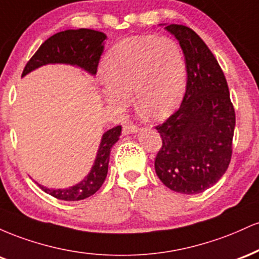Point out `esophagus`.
Returning a JSON list of instances; mask_svg holds the SVG:
<instances>
[{
  "mask_svg": "<svg viewBox=\"0 0 259 259\" xmlns=\"http://www.w3.org/2000/svg\"><path fill=\"white\" fill-rule=\"evenodd\" d=\"M139 132V127L134 125L132 123H126L125 125L123 126V135H129V134H135Z\"/></svg>",
  "mask_w": 259,
  "mask_h": 259,
  "instance_id": "1",
  "label": "esophagus"
}]
</instances>
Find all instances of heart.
I'll return each mask as SVG.
<instances>
[{
  "label": "heart",
  "instance_id": "heart-1",
  "mask_svg": "<svg viewBox=\"0 0 259 259\" xmlns=\"http://www.w3.org/2000/svg\"><path fill=\"white\" fill-rule=\"evenodd\" d=\"M102 72V96L115 108H125L134 92L140 111L163 118L185 94V57L179 44L168 36L124 38L103 58Z\"/></svg>",
  "mask_w": 259,
  "mask_h": 259
}]
</instances>
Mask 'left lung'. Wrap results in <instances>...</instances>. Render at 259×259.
I'll list each match as a JSON object with an SVG mask.
<instances>
[{"label": "left lung", "instance_id": "left-lung-1", "mask_svg": "<svg viewBox=\"0 0 259 259\" xmlns=\"http://www.w3.org/2000/svg\"><path fill=\"white\" fill-rule=\"evenodd\" d=\"M165 29L177 37L185 56L187 82L180 108L156 126L162 147L154 169L168 189L201 194L218 183L230 163L234 106L224 73L203 40L185 25Z\"/></svg>", "mask_w": 259, "mask_h": 259}]
</instances>
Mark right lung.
<instances>
[{
    "mask_svg": "<svg viewBox=\"0 0 259 259\" xmlns=\"http://www.w3.org/2000/svg\"><path fill=\"white\" fill-rule=\"evenodd\" d=\"M106 38L107 36L103 32L92 29H69L57 32L38 47L35 55L26 63L22 76H25L42 65L56 63L75 65L91 75H96L101 55L103 52V41ZM120 134V125L112 127L103 134L90 173L76 185L67 189H49L37 184L38 187L46 194L63 201H80L90 197L106 180L111 148L119 140Z\"/></svg>",
    "mask_w": 259,
    "mask_h": 259,
    "instance_id": "right-lung-1",
    "label": "right lung"
}]
</instances>
